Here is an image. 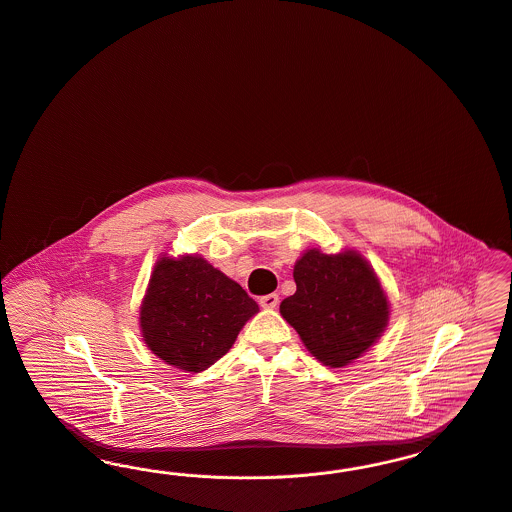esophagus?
<instances>
[{
  "label": "esophagus",
  "mask_w": 512,
  "mask_h": 512,
  "mask_svg": "<svg viewBox=\"0 0 512 512\" xmlns=\"http://www.w3.org/2000/svg\"><path fill=\"white\" fill-rule=\"evenodd\" d=\"M280 303V297L276 293H268L259 299V305L263 308H276Z\"/></svg>",
  "instance_id": "1"
}]
</instances>
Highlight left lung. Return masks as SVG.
<instances>
[{
  "label": "left lung",
  "instance_id": "8db88e82",
  "mask_svg": "<svg viewBox=\"0 0 512 512\" xmlns=\"http://www.w3.org/2000/svg\"><path fill=\"white\" fill-rule=\"evenodd\" d=\"M293 278L297 291L282 301L280 314L322 364L345 368L383 335L389 299L358 251L326 255L307 249Z\"/></svg>",
  "mask_w": 512,
  "mask_h": 512
}]
</instances>
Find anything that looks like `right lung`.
I'll list each match as a JSON object with an SVG mask.
<instances>
[{"mask_svg": "<svg viewBox=\"0 0 512 512\" xmlns=\"http://www.w3.org/2000/svg\"><path fill=\"white\" fill-rule=\"evenodd\" d=\"M259 305L200 255L160 257L146 287L144 343L173 368L200 373L223 358Z\"/></svg>", "mask_w": 512, "mask_h": 512, "instance_id": "obj_1", "label": "right lung"}]
</instances>
